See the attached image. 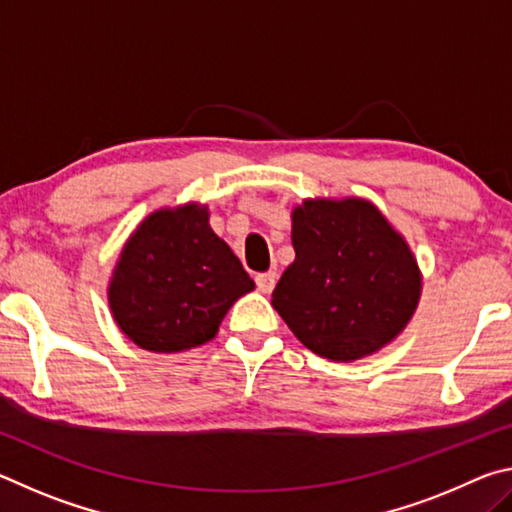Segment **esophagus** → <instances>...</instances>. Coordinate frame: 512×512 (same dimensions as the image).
I'll return each mask as SVG.
<instances>
[{
    "instance_id": "obj_1",
    "label": "esophagus",
    "mask_w": 512,
    "mask_h": 512,
    "mask_svg": "<svg viewBox=\"0 0 512 512\" xmlns=\"http://www.w3.org/2000/svg\"><path fill=\"white\" fill-rule=\"evenodd\" d=\"M255 284L262 293H271L277 284V273H273V271L259 273V275H255Z\"/></svg>"
}]
</instances>
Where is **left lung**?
<instances>
[{"mask_svg":"<svg viewBox=\"0 0 512 512\" xmlns=\"http://www.w3.org/2000/svg\"><path fill=\"white\" fill-rule=\"evenodd\" d=\"M291 244L296 259L271 302L305 348L354 361L409 323L422 287L418 264L375 205L305 201L293 210Z\"/></svg>","mask_w":512,"mask_h":512,"instance_id":"obj_1","label":"left lung"}]
</instances>
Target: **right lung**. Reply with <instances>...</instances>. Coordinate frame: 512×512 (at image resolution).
Listing matches in <instances>:
<instances>
[{"label":"right lung","instance_id":"right-lung-1","mask_svg":"<svg viewBox=\"0 0 512 512\" xmlns=\"http://www.w3.org/2000/svg\"><path fill=\"white\" fill-rule=\"evenodd\" d=\"M207 207L158 210L121 250L108 298L128 339L180 352L219 332L232 302L255 289L239 257L212 232Z\"/></svg>","mask_w":512,"mask_h":512}]
</instances>
